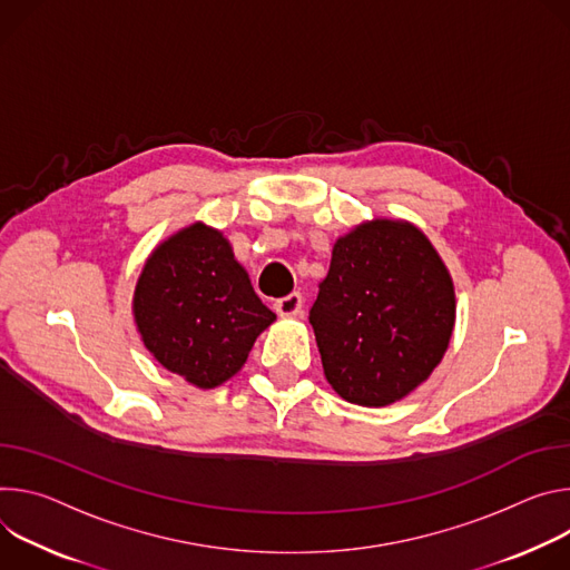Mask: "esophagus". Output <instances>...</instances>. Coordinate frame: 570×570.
Instances as JSON below:
<instances>
[{
    "label": "esophagus",
    "instance_id": "esophagus-1",
    "mask_svg": "<svg viewBox=\"0 0 570 570\" xmlns=\"http://www.w3.org/2000/svg\"><path fill=\"white\" fill-rule=\"evenodd\" d=\"M274 307H276L281 317H296V314H301V307H303V296L298 292H292V294L278 298Z\"/></svg>",
    "mask_w": 570,
    "mask_h": 570
}]
</instances>
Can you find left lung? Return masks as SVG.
I'll return each instance as SVG.
<instances>
[{"label":"left lung","instance_id":"1","mask_svg":"<svg viewBox=\"0 0 570 570\" xmlns=\"http://www.w3.org/2000/svg\"><path fill=\"white\" fill-rule=\"evenodd\" d=\"M309 324L333 390L383 407L444 357L455 326L453 281L419 228L375 219L335 242Z\"/></svg>","mask_w":570,"mask_h":570}]
</instances>
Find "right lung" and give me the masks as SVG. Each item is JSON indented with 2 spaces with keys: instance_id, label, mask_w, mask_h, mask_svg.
<instances>
[{
  "instance_id": "right-lung-1",
  "label": "right lung",
  "mask_w": 570,
  "mask_h": 570,
  "mask_svg": "<svg viewBox=\"0 0 570 570\" xmlns=\"http://www.w3.org/2000/svg\"><path fill=\"white\" fill-rule=\"evenodd\" d=\"M134 314L154 357L202 390L235 375L276 320L253 292L228 239L204 224L183 228L151 253Z\"/></svg>"
}]
</instances>
